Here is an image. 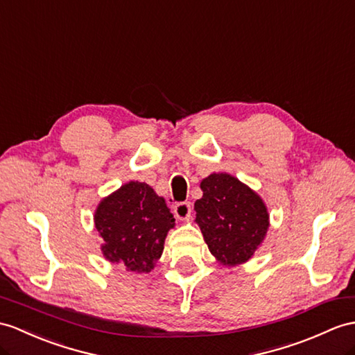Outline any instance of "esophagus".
Here are the masks:
<instances>
[{
    "mask_svg": "<svg viewBox=\"0 0 355 355\" xmlns=\"http://www.w3.org/2000/svg\"><path fill=\"white\" fill-rule=\"evenodd\" d=\"M175 215L179 220H188L191 215V205L189 202H180L175 205Z\"/></svg>",
    "mask_w": 355,
    "mask_h": 355,
    "instance_id": "esophagus-1",
    "label": "esophagus"
}]
</instances>
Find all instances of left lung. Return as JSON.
<instances>
[{"label":"left lung","mask_w":355,"mask_h":355,"mask_svg":"<svg viewBox=\"0 0 355 355\" xmlns=\"http://www.w3.org/2000/svg\"><path fill=\"white\" fill-rule=\"evenodd\" d=\"M196 223L215 259L226 266L247 262L262 244L270 214L252 188L227 173H212L200 184Z\"/></svg>","instance_id":"1"}]
</instances>
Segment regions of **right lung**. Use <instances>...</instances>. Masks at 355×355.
I'll use <instances>...</instances> for the list:
<instances>
[{"mask_svg":"<svg viewBox=\"0 0 355 355\" xmlns=\"http://www.w3.org/2000/svg\"><path fill=\"white\" fill-rule=\"evenodd\" d=\"M94 226L108 262L132 272H150L162 254L168 230L175 227V217L152 187L131 180L102 198Z\"/></svg>","mask_w":355,"mask_h":355,"instance_id":"obj_1","label":"right lung"}]
</instances>
